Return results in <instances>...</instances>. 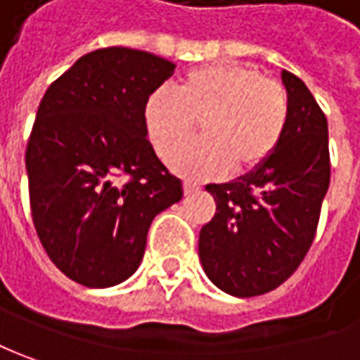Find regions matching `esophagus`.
<instances>
[{
	"mask_svg": "<svg viewBox=\"0 0 360 360\" xmlns=\"http://www.w3.org/2000/svg\"><path fill=\"white\" fill-rule=\"evenodd\" d=\"M200 187L197 185V183H191V181H185L183 183V191H185V195H193V193H197Z\"/></svg>",
	"mask_w": 360,
	"mask_h": 360,
	"instance_id": "1",
	"label": "esophagus"
}]
</instances>
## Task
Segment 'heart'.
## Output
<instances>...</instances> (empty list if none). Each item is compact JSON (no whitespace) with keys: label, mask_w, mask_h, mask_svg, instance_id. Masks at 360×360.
Instances as JSON below:
<instances>
[{"label":"heart","mask_w":360,"mask_h":360,"mask_svg":"<svg viewBox=\"0 0 360 360\" xmlns=\"http://www.w3.org/2000/svg\"><path fill=\"white\" fill-rule=\"evenodd\" d=\"M288 120L285 88L242 63L191 70L177 94L160 88L143 104L149 141L163 160L194 135L195 123L201 124L203 139L173 158V167L191 177L258 169L280 148Z\"/></svg>","instance_id":"1"}]
</instances>
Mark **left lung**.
Instances as JSON below:
<instances>
[{
	"label": "left lung",
	"instance_id": "obj_1",
	"mask_svg": "<svg viewBox=\"0 0 360 360\" xmlns=\"http://www.w3.org/2000/svg\"><path fill=\"white\" fill-rule=\"evenodd\" d=\"M290 120L280 148L258 169L207 185L217 212L199 234L202 270L236 297L276 290L302 264L315 238L331 179L329 134L314 94L288 70Z\"/></svg>",
	"mask_w": 360,
	"mask_h": 360
}]
</instances>
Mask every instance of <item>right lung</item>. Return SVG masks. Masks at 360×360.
Wrapping results in <instances>:
<instances>
[{"label": "right lung", "instance_id": "right-lung-1", "mask_svg": "<svg viewBox=\"0 0 360 360\" xmlns=\"http://www.w3.org/2000/svg\"><path fill=\"white\" fill-rule=\"evenodd\" d=\"M173 70L146 51L98 49L39 104L25 153L31 214L53 264L86 288L128 280L151 221L183 197L143 122L146 98Z\"/></svg>", "mask_w": 360, "mask_h": 360}]
</instances>
